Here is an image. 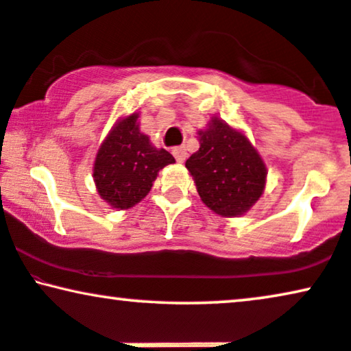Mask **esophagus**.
<instances>
[{"label": "esophagus", "instance_id": "1", "mask_svg": "<svg viewBox=\"0 0 351 351\" xmlns=\"http://www.w3.org/2000/svg\"><path fill=\"white\" fill-rule=\"evenodd\" d=\"M172 154H174L177 162H184L186 159V149L185 147H177L172 149Z\"/></svg>", "mask_w": 351, "mask_h": 351}]
</instances>
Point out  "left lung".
Listing matches in <instances>:
<instances>
[{
  "mask_svg": "<svg viewBox=\"0 0 351 351\" xmlns=\"http://www.w3.org/2000/svg\"><path fill=\"white\" fill-rule=\"evenodd\" d=\"M199 149L186 159L203 203L221 216L247 213L263 195L266 166L248 138L221 119L199 130Z\"/></svg>",
  "mask_w": 351,
  "mask_h": 351,
  "instance_id": "obj_1",
  "label": "left lung"
}]
</instances>
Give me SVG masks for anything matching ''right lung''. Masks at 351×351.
<instances>
[{"label": "right lung", "mask_w": 351, "mask_h": 351, "mask_svg": "<svg viewBox=\"0 0 351 351\" xmlns=\"http://www.w3.org/2000/svg\"><path fill=\"white\" fill-rule=\"evenodd\" d=\"M138 114L117 122L95 159L93 179L104 202L127 209L147 197L159 169L176 162L166 149L154 148L136 125Z\"/></svg>", "instance_id": "obj_1"}]
</instances>
